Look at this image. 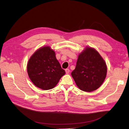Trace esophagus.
I'll return each mask as SVG.
<instances>
[{
    "instance_id": "obj_1",
    "label": "esophagus",
    "mask_w": 129,
    "mask_h": 129,
    "mask_svg": "<svg viewBox=\"0 0 129 129\" xmlns=\"http://www.w3.org/2000/svg\"><path fill=\"white\" fill-rule=\"evenodd\" d=\"M65 71H66V74H68L69 73V72H70V71H69V69H66Z\"/></svg>"
}]
</instances>
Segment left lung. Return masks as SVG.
<instances>
[{
  "label": "left lung",
  "instance_id": "obj_1",
  "mask_svg": "<svg viewBox=\"0 0 129 129\" xmlns=\"http://www.w3.org/2000/svg\"><path fill=\"white\" fill-rule=\"evenodd\" d=\"M107 66L97 50L87 46L78 56L71 75L80 89L91 92L98 89L107 76Z\"/></svg>",
  "mask_w": 129,
  "mask_h": 129
}]
</instances>
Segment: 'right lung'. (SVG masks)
<instances>
[{
	"label": "right lung",
	"instance_id": "right-lung-1",
	"mask_svg": "<svg viewBox=\"0 0 129 129\" xmlns=\"http://www.w3.org/2000/svg\"><path fill=\"white\" fill-rule=\"evenodd\" d=\"M27 71L33 83L45 90L55 87L66 73L56 59L54 50L48 46L38 49L30 56Z\"/></svg>",
	"mask_w": 129,
	"mask_h": 129
}]
</instances>
